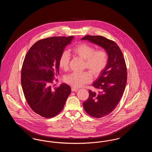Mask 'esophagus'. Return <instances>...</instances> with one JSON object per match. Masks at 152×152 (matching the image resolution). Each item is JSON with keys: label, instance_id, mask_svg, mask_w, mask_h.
Here are the masks:
<instances>
[{"label": "esophagus", "instance_id": "obj_1", "mask_svg": "<svg viewBox=\"0 0 152 152\" xmlns=\"http://www.w3.org/2000/svg\"><path fill=\"white\" fill-rule=\"evenodd\" d=\"M78 88H74V87H72L71 88V90H72V92H76V91H78Z\"/></svg>", "mask_w": 152, "mask_h": 152}]
</instances>
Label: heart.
<instances>
[{"label":"heart","mask_w":152,"mask_h":152,"mask_svg":"<svg viewBox=\"0 0 152 152\" xmlns=\"http://www.w3.org/2000/svg\"><path fill=\"white\" fill-rule=\"evenodd\" d=\"M73 53L76 56L84 60V68L91 71L94 76H98L106 68L108 62V55L104 49L96 50V48L87 43H80L75 46L72 49ZM70 61V55L67 52L61 53L59 61V67L66 71L68 69ZM92 80L91 73L86 71L84 72H73L65 77V82L73 87H81Z\"/></svg>","instance_id":"heart-1"}]
</instances>
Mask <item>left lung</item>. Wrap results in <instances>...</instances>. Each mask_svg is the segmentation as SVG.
Returning a JSON list of instances; mask_svg holds the SVG:
<instances>
[{"label":"left lung","mask_w":152,"mask_h":152,"mask_svg":"<svg viewBox=\"0 0 152 152\" xmlns=\"http://www.w3.org/2000/svg\"><path fill=\"white\" fill-rule=\"evenodd\" d=\"M81 40L99 45L108 55L106 68L92 84L98 92L89 90V97L83 102L87 113L99 118L110 114L121 99L127 80L126 66L122 52L113 41L103 36L91 35Z\"/></svg>","instance_id":"1"}]
</instances>
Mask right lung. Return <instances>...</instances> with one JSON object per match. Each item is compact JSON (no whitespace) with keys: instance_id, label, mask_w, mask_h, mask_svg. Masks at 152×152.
<instances>
[{"instance_id":"add662e5","label":"right lung","mask_w":152,"mask_h":152,"mask_svg":"<svg viewBox=\"0 0 152 152\" xmlns=\"http://www.w3.org/2000/svg\"><path fill=\"white\" fill-rule=\"evenodd\" d=\"M73 36H57L42 39L26 54L22 66L21 84L25 98L34 112L45 118L58 115L71 94V87L62 84L51 87L58 74V61Z\"/></svg>"}]
</instances>
